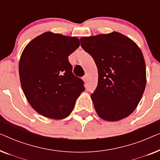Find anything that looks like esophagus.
Listing matches in <instances>:
<instances>
[{
  "mask_svg": "<svg viewBox=\"0 0 160 160\" xmlns=\"http://www.w3.org/2000/svg\"><path fill=\"white\" fill-rule=\"evenodd\" d=\"M82 79H83V81H84L85 83H87V76H84V77H83Z\"/></svg>",
  "mask_w": 160,
  "mask_h": 160,
  "instance_id": "esophagus-1",
  "label": "esophagus"
}]
</instances>
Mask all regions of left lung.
Here are the masks:
<instances>
[{
    "label": "left lung",
    "instance_id": "left-lung-1",
    "mask_svg": "<svg viewBox=\"0 0 160 160\" xmlns=\"http://www.w3.org/2000/svg\"><path fill=\"white\" fill-rule=\"evenodd\" d=\"M98 70L91 95L98 115L108 122L128 117L137 108L146 84L143 53L130 38L118 32L80 38Z\"/></svg>",
    "mask_w": 160,
    "mask_h": 160
}]
</instances>
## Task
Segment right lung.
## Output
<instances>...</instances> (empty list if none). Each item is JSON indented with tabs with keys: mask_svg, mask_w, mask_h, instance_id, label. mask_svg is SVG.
<instances>
[{
	"mask_svg": "<svg viewBox=\"0 0 160 160\" xmlns=\"http://www.w3.org/2000/svg\"><path fill=\"white\" fill-rule=\"evenodd\" d=\"M79 45L76 37L46 32L24 49L19 63L22 89L39 114L64 119L84 91V82L73 75L68 60V56Z\"/></svg>",
	"mask_w": 160,
	"mask_h": 160,
	"instance_id": "right-lung-1",
	"label": "right lung"
}]
</instances>
